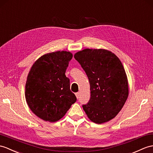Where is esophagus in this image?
Returning <instances> with one entry per match:
<instances>
[{"mask_svg": "<svg viewBox=\"0 0 153 153\" xmlns=\"http://www.w3.org/2000/svg\"><path fill=\"white\" fill-rule=\"evenodd\" d=\"M75 94H76V98L78 99V98L79 97V93H76Z\"/></svg>", "mask_w": 153, "mask_h": 153, "instance_id": "obj_1", "label": "esophagus"}]
</instances>
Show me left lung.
Instances as JSON below:
<instances>
[{
	"mask_svg": "<svg viewBox=\"0 0 153 153\" xmlns=\"http://www.w3.org/2000/svg\"><path fill=\"white\" fill-rule=\"evenodd\" d=\"M89 80L91 98L83 105L91 121L104 123L117 115L128 97L125 68L116 55L104 49H85L75 53Z\"/></svg>",
	"mask_w": 153,
	"mask_h": 153,
	"instance_id": "1",
	"label": "left lung"
}]
</instances>
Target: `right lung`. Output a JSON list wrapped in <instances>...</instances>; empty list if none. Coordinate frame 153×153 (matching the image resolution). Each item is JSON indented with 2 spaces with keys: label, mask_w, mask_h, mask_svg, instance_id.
<instances>
[{
  "label": "right lung",
  "mask_w": 153,
  "mask_h": 153,
  "mask_svg": "<svg viewBox=\"0 0 153 153\" xmlns=\"http://www.w3.org/2000/svg\"><path fill=\"white\" fill-rule=\"evenodd\" d=\"M72 56L66 51L46 53L34 62L28 74L27 103L35 115L45 121L60 120L77 100L65 75Z\"/></svg>",
  "instance_id": "add662e5"
}]
</instances>
